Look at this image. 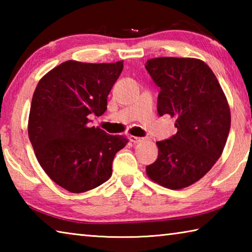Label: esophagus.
<instances>
[{
  "instance_id": "34e87169",
  "label": "esophagus",
  "mask_w": 252,
  "mask_h": 252,
  "mask_svg": "<svg viewBox=\"0 0 252 252\" xmlns=\"http://www.w3.org/2000/svg\"><path fill=\"white\" fill-rule=\"evenodd\" d=\"M129 140H130L131 142H133V143H139V142H142L143 141V138H139V136L130 135L129 136Z\"/></svg>"
}]
</instances>
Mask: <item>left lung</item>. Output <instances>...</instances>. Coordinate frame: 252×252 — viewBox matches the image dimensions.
<instances>
[{
  "label": "left lung",
  "mask_w": 252,
  "mask_h": 252,
  "mask_svg": "<svg viewBox=\"0 0 252 252\" xmlns=\"http://www.w3.org/2000/svg\"><path fill=\"white\" fill-rule=\"evenodd\" d=\"M146 69L160 88L158 113L176 120L178 131L157 142L158 159L147 167L158 185L179 190L207 174L222 155L231 114L215 73L194 58H155Z\"/></svg>",
  "instance_id": "1"
}]
</instances>
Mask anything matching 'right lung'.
Wrapping results in <instances>:
<instances>
[{
    "label": "right lung",
    "mask_w": 252,
    "mask_h": 252,
    "mask_svg": "<svg viewBox=\"0 0 252 252\" xmlns=\"http://www.w3.org/2000/svg\"><path fill=\"white\" fill-rule=\"evenodd\" d=\"M123 69L116 63L69 60L49 71L32 97L28 132L34 153L50 179L72 193L101 186L126 136L90 126V114L102 116L108 95Z\"/></svg>",
    "instance_id": "add662e5"
}]
</instances>
